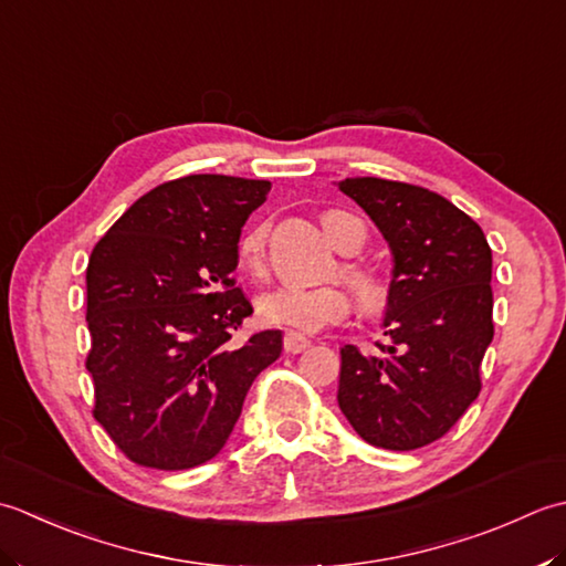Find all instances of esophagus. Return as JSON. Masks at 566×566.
Listing matches in <instances>:
<instances>
[{
    "label": "esophagus",
    "mask_w": 566,
    "mask_h": 566,
    "mask_svg": "<svg viewBox=\"0 0 566 566\" xmlns=\"http://www.w3.org/2000/svg\"><path fill=\"white\" fill-rule=\"evenodd\" d=\"M310 347V339L297 332H287L283 337V349L285 354H303Z\"/></svg>",
    "instance_id": "esophagus-1"
}]
</instances>
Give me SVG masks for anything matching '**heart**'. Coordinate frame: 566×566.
<instances>
[{"instance_id": "obj_1", "label": "heart", "mask_w": 566, "mask_h": 566, "mask_svg": "<svg viewBox=\"0 0 566 566\" xmlns=\"http://www.w3.org/2000/svg\"><path fill=\"white\" fill-rule=\"evenodd\" d=\"M322 227L332 241V247L342 253H356L366 241V227L361 219L344 212H327L322 217ZM269 224L249 227L239 239V259L253 273H263V256H266ZM342 281L352 287L354 297L364 310H378L386 303V285L371 269L359 263H344L339 269ZM349 295L337 285L300 287L279 285L263 293L256 303L259 317L266 325L287 327L295 332H317L327 325H337L349 315Z\"/></svg>"}]
</instances>
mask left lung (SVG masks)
I'll list each match as a JSON object with an SVG mask.
<instances>
[{
    "label": "left lung",
    "mask_w": 566,
    "mask_h": 566,
    "mask_svg": "<svg viewBox=\"0 0 566 566\" xmlns=\"http://www.w3.org/2000/svg\"><path fill=\"white\" fill-rule=\"evenodd\" d=\"M339 190L374 219L394 253L378 354L342 347L337 400L356 434L410 452L452 430L481 390L493 339L491 247L442 195L410 182L347 178Z\"/></svg>",
    "instance_id": "obj_1"
}]
</instances>
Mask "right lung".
<instances>
[{"mask_svg":"<svg viewBox=\"0 0 566 566\" xmlns=\"http://www.w3.org/2000/svg\"><path fill=\"white\" fill-rule=\"evenodd\" d=\"M269 180L186 176L146 192L92 249L87 371L95 420L134 464L180 471L219 454L281 329L232 342L253 307L239 237Z\"/></svg>","mask_w":566,"mask_h":566,"instance_id":"obj_1","label":"right lung"}]
</instances>
